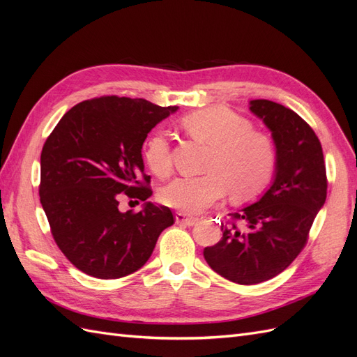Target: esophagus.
<instances>
[{
  "label": "esophagus",
  "instance_id": "1",
  "mask_svg": "<svg viewBox=\"0 0 357 357\" xmlns=\"http://www.w3.org/2000/svg\"><path fill=\"white\" fill-rule=\"evenodd\" d=\"M198 220V218H195V215H188L186 213H181V211H177L176 213V222L180 223V225H193Z\"/></svg>",
  "mask_w": 357,
  "mask_h": 357
}]
</instances>
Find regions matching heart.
<instances>
[{"label":"heart","instance_id":"b5f03b06","mask_svg":"<svg viewBox=\"0 0 357 357\" xmlns=\"http://www.w3.org/2000/svg\"><path fill=\"white\" fill-rule=\"evenodd\" d=\"M181 128L210 146L205 160L207 174L172 180L160 192L168 207L195 214L229 190L234 201L253 199L271 183L278 162L274 138L253 128L250 119L228 107L215 105L181 117ZM143 159L155 176L171 174L172 159L167 137L153 131L143 143Z\"/></svg>","mask_w":357,"mask_h":357}]
</instances>
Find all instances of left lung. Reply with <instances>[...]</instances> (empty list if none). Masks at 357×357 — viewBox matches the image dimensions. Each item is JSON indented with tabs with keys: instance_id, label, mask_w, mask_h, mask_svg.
Instances as JSON below:
<instances>
[{
	"instance_id": "8db88e82",
	"label": "left lung",
	"mask_w": 357,
	"mask_h": 357,
	"mask_svg": "<svg viewBox=\"0 0 357 357\" xmlns=\"http://www.w3.org/2000/svg\"><path fill=\"white\" fill-rule=\"evenodd\" d=\"M250 110L273 131L274 183L257 202L231 213L220 241L204 248L213 271L247 286L266 282L295 261L328 193L320 139L304 119L268 100L250 101Z\"/></svg>"
}]
</instances>
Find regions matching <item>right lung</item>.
<instances>
[{"mask_svg":"<svg viewBox=\"0 0 357 357\" xmlns=\"http://www.w3.org/2000/svg\"><path fill=\"white\" fill-rule=\"evenodd\" d=\"M177 105L104 95L62 116L41 150L40 202L59 250L82 273L122 278L142 268L174 223L165 205L119 211V198L152 195L142 147Z\"/></svg>","mask_w":357,"mask_h":357,"instance_id":"obj_1","label":"right lung"}]
</instances>
